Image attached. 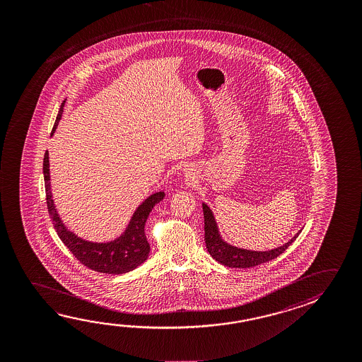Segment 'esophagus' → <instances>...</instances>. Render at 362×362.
<instances>
[{"instance_id":"34e87169","label":"esophagus","mask_w":362,"mask_h":362,"mask_svg":"<svg viewBox=\"0 0 362 362\" xmlns=\"http://www.w3.org/2000/svg\"><path fill=\"white\" fill-rule=\"evenodd\" d=\"M185 174H187V175H188V174H190V172H188V170H187V173H185Z\"/></svg>"}]
</instances>
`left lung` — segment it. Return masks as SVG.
Masks as SVG:
<instances>
[{
	"label": "left lung",
	"instance_id": "obj_1",
	"mask_svg": "<svg viewBox=\"0 0 362 362\" xmlns=\"http://www.w3.org/2000/svg\"><path fill=\"white\" fill-rule=\"evenodd\" d=\"M203 214H204V241L209 255L214 257V260L218 261L219 264L228 267H254L267 262V261L276 259L281 255L285 250L291 246V243L296 241L298 235L291 238L288 243L283 246H279L276 249L267 250V251H252V250L240 249L236 246H232L230 243H226L221 236L218 231V226L214 218L212 209L208 207L206 203L202 204Z\"/></svg>",
	"mask_w": 362,
	"mask_h": 362
}]
</instances>
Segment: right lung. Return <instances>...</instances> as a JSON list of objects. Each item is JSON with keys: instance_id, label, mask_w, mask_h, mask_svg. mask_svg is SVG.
Wrapping results in <instances>:
<instances>
[{"instance_id": "obj_1", "label": "right lung", "mask_w": 362, "mask_h": 362, "mask_svg": "<svg viewBox=\"0 0 362 362\" xmlns=\"http://www.w3.org/2000/svg\"><path fill=\"white\" fill-rule=\"evenodd\" d=\"M64 103L66 101H63L60 106L59 113L55 119L50 136H53L54 132L58 127L63 115ZM42 173H44V182H45L49 216L53 221L54 228L60 240L69 249L71 254L77 257V260L83 264L84 267H89L98 273L124 274L136 269L148 259L150 245L145 235V223L151 209L165 197L164 192H156L154 194H151L136 208L126 230L119 235V238H115L110 243H92V241L78 238L74 232L69 231L58 214V211L54 204L52 185H50L48 151L44 155Z\"/></svg>"}]
</instances>
